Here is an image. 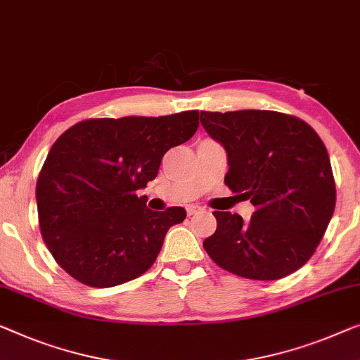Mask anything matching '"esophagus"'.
<instances>
[{
    "instance_id": "obj_1",
    "label": "esophagus",
    "mask_w": 360,
    "mask_h": 360,
    "mask_svg": "<svg viewBox=\"0 0 360 360\" xmlns=\"http://www.w3.org/2000/svg\"><path fill=\"white\" fill-rule=\"evenodd\" d=\"M186 210H187V214H189V217H192V214H198V213H202V212H203V208H202L200 205H187V207H186Z\"/></svg>"
}]
</instances>
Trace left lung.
Instances as JSON below:
<instances>
[{"label":"left lung","instance_id":"left-lung-1","mask_svg":"<svg viewBox=\"0 0 360 360\" xmlns=\"http://www.w3.org/2000/svg\"><path fill=\"white\" fill-rule=\"evenodd\" d=\"M200 122L226 150L224 184L255 207L249 221L213 212L217 231L203 240L207 254L249 280L291 275L314 255L335 212L325 143L307 122L278 111H200Z\"/></svg>","mask_w":360,"mask_h":360}]
</instances>
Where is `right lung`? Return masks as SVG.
Segmentation results:
<instances>
[{
    "label": "right lung",
    "mask_w": 360,
    "mask_h": 360,
    "mask_svg": "<svg viewBox=\"0 0 360 360\" xmlns=\"http://www.w3.org/2000/svg\"><path fill=\"white\" fill-rule=\"evenodd\" d=\"M198 111L77 122L53 143L37 181L43 240L64 271L92 288L146 273L182 207L147 208L137 197L158 174L163 155L194 136Z\"/></svg>",
    "instance_id": "1"
}]
</instances>
